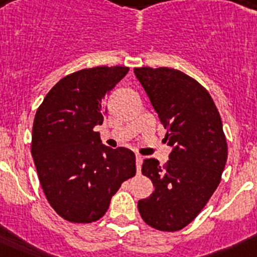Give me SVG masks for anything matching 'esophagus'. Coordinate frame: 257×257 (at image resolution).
I'll return each instance as SVG.
<instances>
[{
  "label": "esophagus",
  "mask_w": 257,
  "mask_h": 257,
  "mask_svg": "<svg viewBox=\"0 0 257 257\" xmlns=\"http://www.w3.org/2000/svg\"><path fill=\"white\" fill-rule=\"evenodd\" d=\"M142 165H143V157L140 154H136V170H138V174L142 172Z\"/></svg>",
  "instance_id": "esophagus-1"
}]
</instances>
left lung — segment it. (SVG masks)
I'll return each mask as SVG.
<instances>
[{"instance_id":"obj_1","label":"left lung","mask_w":257,"mask_h":257,"mask_svg":"<svg viewBox=\"0 0 257 257\" xmlns=\"http://www.w3.org/2000/svg\"><path fill=\"white\" fill-rule=\"evenodd\" d=\"M172 148L169 162H143L142 172L154 185L138 208L148 225L180 230L205 207L216 190L228 157V145L217 108L196 79L171 68H135Z\"/></svg>"}]
</instances>
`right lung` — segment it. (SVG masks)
<instances>
[{"instance_id": "obj_1", "label": "right lung", "mask_w": 257, "mask_h": 257, "mask_svg": "<svg viewBox=\"0 0 257 257\" xmlns=\"http://www.w3.org/2000/svg\"><path fill=\"white\" fill-rule=\"evenodd\" d=\"M126 67H95L60 79L36 113L32 157L51 207L72 222L104 216L121 184L136 174L135 154L104 145L94 127L103 123L105 96Z\"/></svg>"}]
</instances>
